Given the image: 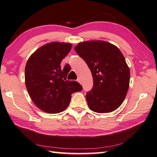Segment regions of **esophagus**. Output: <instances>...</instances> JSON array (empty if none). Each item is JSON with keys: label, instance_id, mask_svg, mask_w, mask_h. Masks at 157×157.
<instances>
[{"label": "esophagus", "instance_id": "1", "mask_svg": "<svg viewBox=\"0 0 157 157\" xmlns=\"http://www.w3.org/2000/svg\"><path fill=\"white\" fill-rule=\"evenodd\" d=\"M77 81H78V83H81V78H78V79H77Z\"/></svg>", "mask_w": 157, "mask_h": 157}]
</instances>
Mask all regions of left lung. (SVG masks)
Here are the masks:
<instances>
[{
    "label": "left lung",
    "mask_w": 157,
    "mask_h": 157,
    "mask_svg": "<svg viewBox=\"0 0 157 157\" xmlns=\"http://www.w3.org/2000/svg\"><path fill=\"white\" fill-rule=\"evenodd\" d=\"M91 71L94 87L86 95L95 113L116 110L125 98L130 72L123 54L115 45L102 40L86 41L74 47Z\"/></svg>",
    "instance_id": "left-lung-1"
}]
</instances>
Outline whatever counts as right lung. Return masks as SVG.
Wrapping results in <instances>:
<instances>
[{
	"mask_svg": "<svg viewBox=\"0 0 157 157\" xmlns=\"http://www.w3.org/2000/svg\"><path fill=\"white\" fill-rule=\"evenodd\" d=\"M71 47L70 43H48L37 49L26 63L27 90L35 105L45 113L62 112L69 106L71 94L82 90L77 81L67 80L71 69L69 64L61 68Z\"/></svg>",
	"mask_w": 157,
	"mask_h": 157,
	"instance_id": "add662e5",
	"label": "right lung"
}]
</instances>
